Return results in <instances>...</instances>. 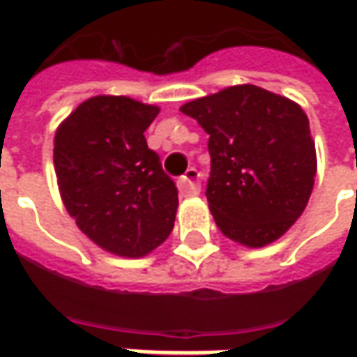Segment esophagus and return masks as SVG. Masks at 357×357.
<instances>
[{
    "mask_svg": "<svg viewBox=\"0 0 357 357\" xmlns=\"http://www.w3.org/2000/svg\"><path fill=\"white\" fill-rule=\"evenodd\" d=\"M200 172L197 169H188L186 174L178 181V190L183 197H197L200 192Z\"/></svg>",
    "mask_w": 357,
    "mask_h": 357,
    "instance_id": "esophagus-1",
    "label": "esophagus"
}]
</instances>
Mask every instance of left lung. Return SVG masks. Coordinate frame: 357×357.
I'll return each instance as SVG.
<instances>
[{"mask_svg":"<svg viewBox=\"0 0 357 357\" xmlns=\"http://www.w3.org/2000/svg\"><path fill=\"white\" fill-rule=\"evenodd\" d=\"M181 111L211 135L206 199L220 232L248 248L280 238L304 213L316 176L302 107L256 85H234Z\"/></svg>","mask_w":357,"mask_h":357,"instance_id":"obj_1","label":"left lung"}]
</instances>
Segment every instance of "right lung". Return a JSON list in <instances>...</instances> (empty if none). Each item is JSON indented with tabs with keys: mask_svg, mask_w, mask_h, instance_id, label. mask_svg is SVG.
Segmentation results:
<instances>
[{
	"mask_svg": "<svg viewBox=\"0 0 357 357\" xmlns=\"http://www.w3.org/2000/svg\"><path fill=\"white\" fill-rule=\"evenodd\" d=\"M157 105L97 95L57 127L53 165L63 204L83 234L125 258L153 252L169 238L178 192L144 130Z\"/></svg>",
	"mask_w": 357,
	"mask_h": 357,
	"instance_id": "add662e5",
	"label": "right lung"
}]
</instances>
